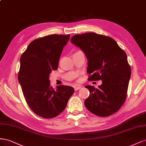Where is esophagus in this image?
I'll return each mask as SVG.
<instances>
[{
  "mask_svg": "<svg viewBox=\"0 0 146 146\" xmlns=\"http://www.w3.org/2000/svg\"><path fill=\"white\" fill-rule=\"evenodd\" d=\"M82 87V86H81V85H78V86H74V90H79V89H80Z\"/></svg>",
  "mask_w": 146,
  "mask_h": 146,
  "instance_id": "esophagus-1",
  "label": "esophagus"
}]
</instances>
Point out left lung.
<instances>
[{
    "label": "left lung",
    "mask_w": 146,
    "mask_h": 146,
    "mask_svg": "<svg viewBox=\"0 0 146 146\" xmlns=\"http://www.w3.org/2000/svg\"><path fill=\"white\" fill-rule=\"evenodd\" d=\"M72 43L87 57L89 80H102L97 89L86 86L90 95L84 104L92 113L106 117L117 112L127 97L131 68L127 56L117 42L110 36L90 32L75 35Z\"/></svg>",
    "instance_id": "obj_1"
}]
</instances>
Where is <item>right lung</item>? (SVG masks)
Instances as JSON below:
<instances>
[{
	"instance_id": "add662e5",
	"label": "right lung",
	"mask_w": 146,
	"mask_h": 146,
	"mask_svg": "<svg viewBox=\"0 0 146 146\" xmlns=\"http://www.w3.org/2000/svg\"><path fill=\"white\" fill-rule=\"evenodd\" d=\"M70 35H50L32 41L20 58L18 81L26 102L36 114L51 119L60 114L73 94V87L50 86L49 75L57 69Z\"/></svg>"
}]
</instances>
